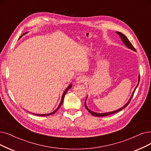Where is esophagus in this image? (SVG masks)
Segmentation results:
<instances>
[{
	"label": "esophagus",
	"instance_id": "1",
	"mask_svg": "<svg viewBox=\"0 0 151 151\" xmlns=\"http://www.w3.org/2000/svg\"><path fill=\"white\" fill-rule=\"evenodd\" d=\"M86 81V77L83 76H80L77 78V83H83Z\"/></svg>",
	"mask_w": 151,
	"mask_h": 151
}]
</instances>
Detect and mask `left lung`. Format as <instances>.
Listing matches in <instances>:
<instances>
[{
    "instance_id": "1",
    "label": "left lung",
    "mask_w": 151,
    "mask_h": 151,
    "mask_svg": "<svg viewBox=\"0 0 151 151\" xmlns=\"http://www.w3.org/2000/svg\"><path fill=\"white\" fill-rule=\"evenodd\" d=\"M116 33L119 35V37H121V38H122V41H123V43H124V45H125L126 46H127L128 47H129V49H131V50H132L136 51V50H135V48L134 47V46H132V45L131 43V42L129 41V40L127 38V37H126L124 35H123V33H120V32H117ZM139 80H140V76L139 77V81H138L137 85V86L136 87V88H135V89H134V90L133 93H132V95H131V98H130L129 100L128 101V103L126 104L124 106H123L122 108H119V109H118V110H115V111H113L108 112V113H95V112H94V111H92L91 110H90L88 109V108H87V105H86V101H85V106H86V109L87 110V111H88L90 113H91L93 116H99V117H101V116H108V115H110V114H113V113H117V112H118V111H119L122 110L123 109H124V108L125 107L127 106L128 105V104H129V102H130V101L131 100V99H132V96H133V95H134V93L135 90H136V89L137 87V86H138V85H139Z\"/></svg>"
}]
</instances>
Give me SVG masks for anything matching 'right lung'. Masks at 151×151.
Listing matches in <instances>:
<instances>
[{
    "mask_svg": "<svg viewBox=\"0 0 151 151\" xmlns=\"http://www.w3.org/2000/svg\"><path fill=\"white\" fill-rule=\"evenodd\" d=\"M27 33H23L21 37H20V38L22 37V36H23L25 34H26ZM71 87H72V85H69V86H68V87L65 89V90L64 91V93L63 94V96H62V99H61V103H60V104H59V105L58 106V107L56 108V110H55V111H54L53 112H52V113H49V114H35V113H33V114H36V115H38V116H50V115H51V114H55L59 109V108L61 107V106L62 105V104H63V101H64V96H65V95L66 94V93L68 92V90L69 89H70V88H71Z\"/></svg>",
    "mask_w": 151,
    "mask_h": 151,
    "instance_id": "obj_1",
    "label": "right lung"
}]
</instances>
